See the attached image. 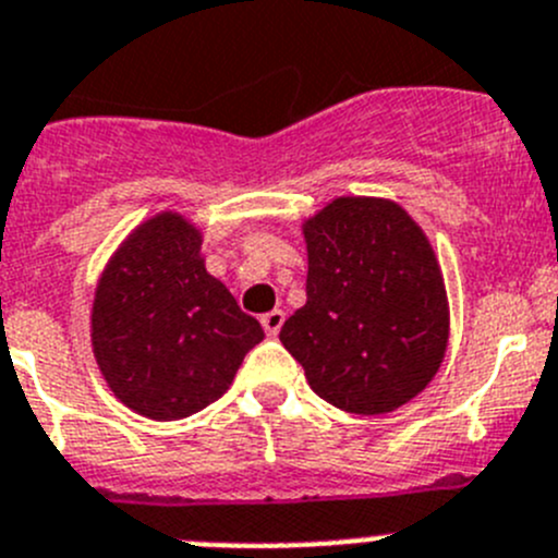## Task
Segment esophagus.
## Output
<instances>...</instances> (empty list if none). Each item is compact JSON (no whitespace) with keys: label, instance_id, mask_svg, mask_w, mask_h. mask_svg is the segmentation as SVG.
Segmentation results:
<instances>
[{"label":"esophagus","instance_id":"esophagus-1","mask_svg":"<svg viewBox=\"0 0 558 558\" xmlns=\"http://www.w3.org/2000/svg\"><path fill=\"white\" fill-rule=\"evenodd\" d=\"M283 322H286V314H283V311H280V308L269 311V314L262 316V327H264V332H267L269 338L278 336L280 327H283Z\"/></svg>","mask_w":558,"mask_h":558}]
</instances>
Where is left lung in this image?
I'll use <instances>...</instances> for the list:
<instances>
[{
    "label": "left lung",
    "mask_w": 558,
    "mask_h": 558,
    "mask_svg": "<svg viewBox=\"0 0 558 558\" xmlns=\"http://www.w3.org/2000/svg\"><path fill=\"white\" fill-rule=\"evenodd\" d=\"M308 303L280 327L332 408L383 415L432 383L449 347V296L429 239L388 197H332L303 222Z\"/></svg>",
    "instance_id": "obj_1"
}]
</instances>
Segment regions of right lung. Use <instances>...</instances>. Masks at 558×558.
<instances>
[{"label": "right lung", "mask_w": 558, "mask_h": 558, "mask_svg": "<svg viewBox=\"0 0 558 558\" xmlns=\"http://www.w3.org/2000/svg\"><path fill=\"white\" fill-rule=\"evenodd\" d=\"M201 244L195 222L159 211L123 239L98 278L93 355L118 402L145 418L179 421L217 402L264 338L208 275Z\"/></svg>", "instance_id": "right-lung-1"}]
</instances>
